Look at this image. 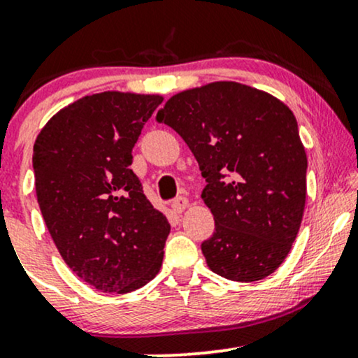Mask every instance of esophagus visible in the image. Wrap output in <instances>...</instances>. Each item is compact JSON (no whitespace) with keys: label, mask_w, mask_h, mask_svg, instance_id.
Instances as JSON below:
<instances>
[{"label":"esophagus","mask_w":358,"mask_h":358,"mask_svg":"<svg viewBox=\"0 0 358 358\" xmlns=\"http://www.w3.org/2000/svg\"><path fill=\"white\" fill-rule=\"evenodd\" d=\"M171 207H173V210L176 213H182L185 208L188 207V199H185V196H176L173 202H171Z\"/></svg>","instance_id":"esophagus-1"}]
</instances>
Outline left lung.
I'll use <instances>...</instances> for the list:
<instances>
[{
  "instance_id": "obj_1",
  "label": "left lung",
  "mask_w": 358,
  "mask_h": 358,
  "mask_svg": "<svg viewBox=\"0 0 358 358\" xmlns=\"http://www.w3.org/2000/svg\"><path fill=\"white\" fill-rule=\"evenodd\" d=\"M199 162L202 199L215 232L202 242L207 266L239 282L268 278L296 239L306 202L308 159L285 102L239 82L178 92L156 114Z\"/></svg>"
}]
</instances>
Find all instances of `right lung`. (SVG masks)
I'll return each instance as SVG.
<instances>
[{
    "label": "right lung",
    "mask_w": 358,
    "mask_h": 358,
    "mask_svg": "<svg viewBox=\"0 0 358 358\" xmlns=\"http://www.w3.org/2000/svg\"><path fill=\"white\" fill-rule=\"evenodd\" d=\"M162 96L92 94L53 116L34 146L40 210L65 264L104 293L150 282L170 224L131 170L133 148Z\"/></svg>",
    "instance_id": "obj_1"
}]
</instances>
